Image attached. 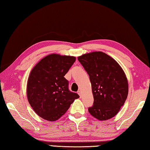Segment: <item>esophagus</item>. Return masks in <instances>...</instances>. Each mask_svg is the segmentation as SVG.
<instances>
[{
  "label": "esophagus",
  "instance_id": "34e87169",
  "mask_svg": "<svg viewBox=\"0 0 150 150\" xmlns=\"http://www.w3.org/2000/svg\"><path fill=\"white\" fill-rule=\"evenodd\" d=\"M78 94H79L80 96H81V95H82V91H80V90H79V91H78Z\"/></svg>",
  "mask_w": 150,
  "mask_h": 150
}]
</instances>
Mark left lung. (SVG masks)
Wrapping results in <instances>:
<instances>
[{
	"mask_svg": "<svg viewBox=\"0 0 150 150\" xmlns=\"http://www.w3.org/2000/svg\"><path fill=\"white\" fill-rule=\"evenodd\" d=\"M88 73L94 102L88 112L99 120L116 116L127 98L129 84L125 71L116 60L101 51L78 57Z\"/></svg>",
	"mask_w": 150,
	"mask_h": 150,
	"instance_id": "1",
	"label": "left lung"
}]
</instances>
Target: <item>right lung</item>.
Instances as JSON below:
<instances>
[{
	"label": "right lung",
	"mask_w": 150,
	"mask_h": 150,
	"mask_svg": "<svg viewBox=\"0 0 150 150\" xmlns=\"http://www.w3.org/2000/svg\"><path fill=\"white\" fill-rule=\"evenodd\" d=\"M76 61L74 56L50 54L32 69L27 83V97L34 111L45 120L54 122L67 112L77 93L68 89L64 76Z\"/></svg>",
	"instance_id": "1"
}]
</instances>
